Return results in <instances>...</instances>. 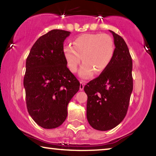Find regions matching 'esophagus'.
I'll return each mask as SVG.
<instances>
[{
    "mask_svg": "<svg viewBox=\"0 0 156 156\" xmlns=\"http://www.w3.org/2000/svg\"><path fill=\"white\" fill-rule=\"evenodd\" d=\"M84 86H85V83H83L82 81H80V90H83L84 88Z\"/></svg>",
    "mask_w": 156,
    "mask_h": 156,
    "instance_id": "1",
    "label": "esophagus"
}]
</instances>
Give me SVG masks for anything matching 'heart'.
Returning a JSON list of instances; mask_svg holds the SVG:
<instances>
[{"instance_id":"b5f03b06","label":"heart","mask_w":156,"mask_h":156,"mask_svg":"<svg viewBox=\"0 0 156 156\" xmlns=\"http://www.w3.org/2000/svg\"><path fill=\"white\" fill-rule=\"evenodd\" d=\"M72 44L64 46V58L70 71L76 73L82 58L83 64L79 75L83 78H90L94 71L102 73L113 59V41L108 34H83L75 38Z\"/></svg>"}]
</instances>
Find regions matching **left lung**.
<instances>
[{
	"instance_id": "8db88e82",
	"label": "left lung",
	"mask_w": 156,
	"mask_h": 156,
	"mask_svg": "<svg viewBox=\"0 0 156 156\" xmlns=\"http://www.w3.org/2000/svg\"><path fill=\"white\" fill-rule=\"evenodd\" d=\"M113 36L115 50L106 69L84 87L88 95L87 119L95 130H111L125 118L133 91V62L121 36Z\"/></svg>"
}]
</instances>
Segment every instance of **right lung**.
I'll use <instances>...</instances> for the list:
<instances>
[{
    "mask_svg": "<svg viewBox=\"0 0 156 156\" xmlns=\"http://www.w3.org/2000/svg\"><path fill=\"white\" fill-rule=\"evenodd\" d=\"M70 32L54 29L41 36L26 59L23 86L28 113L45 129L58 127L80 83L67 68L63 42Z\"/></svg>",
    "mask_w": 156,
    "mask_h": 156,
    "instance_id": "obj_1",
    "label": "right lung"
}]
</instances>
